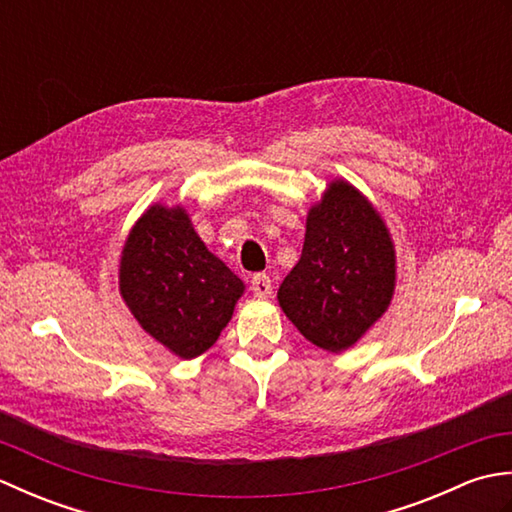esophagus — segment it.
<instances>
[{
  "label": "esophagus",
  "mask_w": 512,
  "mask_h": 512,
  "mask_svg": "<svg viewBox=\"0 0 512 512\" xmlns=\"http://www.w3.org/2000/svg\"><path fill=\"white\" fill-rule=\"evenodd\" d=\"M250 290H253V295L259 299H266L270 292H273V284H270V277L264 273H257L250 279Z\"/></svg>",
  "instance_id": "obj_1"
}]
</instances>
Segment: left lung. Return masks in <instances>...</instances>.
I'll return each mask as SVG.
<instances>
[{
	"label": "left lung",
	"mask_w": 512,
	"mask_h": 512,
	"mask_svg": "<svg viewBox=\"0 0 512 512\" xmlns=\"http://www.w3.org/2000/svg\"><path fill=\"white\" fill-rule=\"evenodd\" d=\"M394 286L383 217L350 182H330L308 213L301 259L279 286L281 310L310 343L343 352L383 317Z\"/></svg>",
	"instance_id": "left-lung-1"
}]
</instances>
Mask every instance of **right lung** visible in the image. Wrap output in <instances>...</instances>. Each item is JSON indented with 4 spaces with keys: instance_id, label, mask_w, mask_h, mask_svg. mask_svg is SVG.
<instances>
[{
    "instance_id": "add662e5",
    "label": "right lung",
    "mask_w": 512,
    "mask_h": 512,
    "mask_svg": "<svg viewBox=\"0 0 512 512\" xmlns=\"http://www.w3.org/2000/svg\"><path fill=\"white\" fill-rule=\"evenodd\" d=\"M118 288L147 334L180 358L204 354L231 321L244 281L204 246L182 206L154 204L123 246Z\"/></svg>"
}]
</instances>
